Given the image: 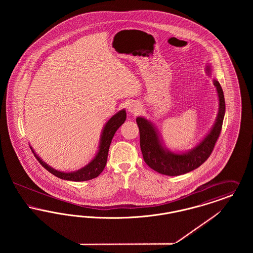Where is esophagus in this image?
I'll return each instance as SVG.
<instances>
[{
  "mask_svg": "<svg viewBox=\"0 0 253 253\" xmlns=\"http://www.w3.org/2000/svg\"><path fill=\"white\" fill-rule=\"evenodd\" d=\"M128 110H129V112L130 113H137L138 111H139V107L136 105V104H133V103H132V104H130L129 105V107H128Z\"/></svg>",
  "mask_w": 253,
  "mask_h": 253,
  "instance_id": "1",
  "label": "esophagus"
}]
</instances>
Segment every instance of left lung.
Wrapping results in <instances>:
<instances>
[{
	"label": "left lung",
	"instance_id": "obj_1",
	"mask_svg": "<svg viewBox=\"0 0 253 253\" xmlns=\"http://www.w3.org/2000/svg\"><path fill=\"white\" fill-rule=\"evenodd\" d=\"M207 74L211 75V67L207 66ZM219 97V111L216 121L204 139L193 150L184 154H175L164 149L157 135V130L150 121L144 118H137L136 123L139 129L140 148L146 164L159 173L175 176L187 173L201 166L211 155L217 139L220 135L225 111V97L222 87L216 80H213Z\"/></svg>",
	"mask_w": 253,
	"mask_h": 253
}]
</instances>
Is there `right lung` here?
<instances>
[{"mask_svg": "<svg viewBox=\"0 0 253 253\" xmlns=\"http://www.w3.org/2000/svg\"><path fill=\"white\" fill-rule=\"evenodd\" d=\"M125 121H126L125 110H121L120 112H118L115 116H113L104 126V129H103L102 134H101V138H100L98 152H97L95 158L84 168L80 169L79 170H76L73 172H62V171L49 167L46 163H44L40 157L37 156L36 154L34 153V150L31 147L30 148H31L32 152L34 153V156L36 157L38 161L40 162V164H42L43 168L46 169L49 172H51L55 176L59 177L60 179L77 181V182L90 180V179L97 177L105 168V165L107 162V157H108L109 147L112 142L113 136Z\"/></svg>", "mask_w": 253, "mask_h": 253, "instance_id": "right-lung-1", "label": "right lung"}]
</instances>
